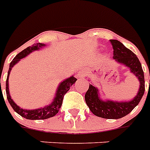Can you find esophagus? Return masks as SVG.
Returning a JSON list of instances; mask_svg holds the SVG:
<instances>
[{"mask_svg":"<svg viewBox=\"0 0 150 150\" xmlns=\"http://www.w3.org/2000/svg\"><path fill=\"white\" fill-rule=\"evenodd\" d=\"M86 76V71L85 70H82L81 71L78 73L77 77L78 78H84Z\"/></svg>","mask_w":150,"mask_h":150,"instance_id":"34e87169","label":"esophagus"}]
</instances>
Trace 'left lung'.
Returning a JSON list of instances; mask_svg holds the SVG:
<instances>
[{
  "label": "left lung",
  "instance_id": "1",
  "mask_svg": "<svg viewBox=\"0 0 150 150\" xmlns=\"http://www.w3.org/2000/svg\"><path fill=\"white\" fill-rule=\"evenodd\" d=\"M110 41L114 49L113 58L115 62L129 68L130 72L137 77L139 82L137 94L129 101L103 100L100 98L98 88L90 84L85 95V100L89 110L96 116L106 119H119L129 114L142 99L145 92L144 72L139 60L132 50L117 40Z\"/></svg>",
  "mask_w": 150,
  "mask_h": 150
}]
</instances>
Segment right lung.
<instances>
[{
    "instance_id": "right-lung-1",
    "label": "right lung",
    "mask_w": 150,
    "mask_h": 150,
    "mask_svg": "<svg viewBox=\"0 0 150 150\" xmlns=\"http://www.w3.org/2000/svg\"><path fill=\"white\" fill-rule=\"evenodd\" d=\"M45 46V44H43V43H35L31 47L25 48L22 52H20L19 54H18L10 63L9 70H8V77H7V80H6V94H7V99H8V102L16 113H18L19 115H21L25 118L29 119V120H43V119H47L55 116L58 113L59 110L62 105V101H63L64 94L70 89V87L77 80L73 75H71V77L62 81L59 84L58 87L57 89L55 96L54 97V100H53L51 103L47 105V106H45V107H41V108H37V109L34 110L23 109L22 107H20L19 106H18L14 102V100L11 99L10 93H9V84H8V78L10 75L11 71L16 64L19 62L21 59L24 58L32 52L40 50V48L43 47Z\"/></svg>"
}]
</instances>
